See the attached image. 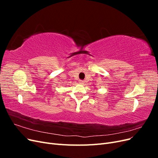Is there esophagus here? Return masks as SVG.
<instances>
[{"instance_id":"obj_1","label":"esophagus","mask_w":158,"mask_h":158,"mask_svg":"<svg viewBox=\"0 0 158 158\" xmlns=\"http://www.w3.org/2000/svg\"><path fill=\"white\" fill-rule=\"evenodd\" d=\"M79 83L81 84H84V82L83 80H79Z\"/></svg>"}]
</instances>
